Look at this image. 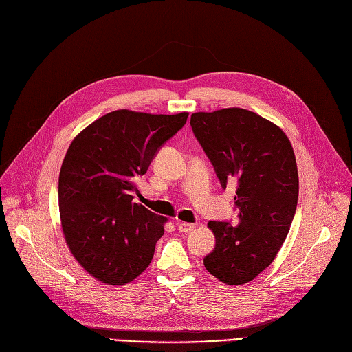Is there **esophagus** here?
I'll use <instances>...</instances> for the list:
<instances>
[{
	"label": "esophagus",
	"instance_id": "obj_1",
	"mask_svg": "<svg viewBox=\"0 0 352 352\" xmlns=\"http://www.w3.org/2000/svg\"><path fill=\"white\" fill-rule=\"evenodd\" d=\"M193 228H195V224H192V223H177V230L182 233L192 232Z\"/></svg>",
	"mask_w": 352,
	"mask_h": 352
}]
</instances>
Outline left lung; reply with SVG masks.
<instances>
[{"mask_svg":"<svg viewBox=\"0 0 352 352\" xmlns=\"http://www.w3.org/2000/svg\"><path fill=\"white\" fill-rule=\"evenodd\" d=\"M190 125L221 186L237 180L240 223H208L215 248L204 265L227 285L246 284L274 262L293 223L298 199L293 145L280 126L241 107L192 113Z\"/></svg>","mask_w":352,"mask_h":352,"instance_id":"obj_1","label":"left lung"}]
</instances>
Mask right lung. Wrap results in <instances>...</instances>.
<instances>
[{
	"label": "right lung",
	"mask_w": 352,
	"mask_h": 352,
	"mask_svg": "<svg viewBox=\"0 0 352 352\" xmlns=\"http://www.w3.org/2000/svg\"><path fill=\"white\" fill-rule=\"evenodd\" d=\"M188 115L119 109L69 144L58 182L60 227L72 256L98 281L125 285L150 265L167 218L134 202V177Z\"/></svg>",
	"instance_id": "add662e5"
}]
</instances>
